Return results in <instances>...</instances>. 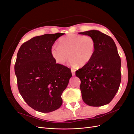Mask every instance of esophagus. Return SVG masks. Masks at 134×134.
I'll list each match as a JSON object with an SVG mask.
<instances>
[{"label": "esophagus", "mask_w": 134, "mask_h": 134, "mask_svg": "<svg viewBox=\"0 0 134 134\" xmlns=\"http://www.w3.org/2000/svg\"><path fill=\"white\" fill-rule=\"evenodd\" d=\"M71 73H72V76H74L75 74V70H74V69H71Z\"/></svg>", "instance_id": "1"}]
</instances>
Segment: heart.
Instances as JSON below:
<instances>
[{
	"instance_id": "b5f03b06",
	"label": "heart",
	"mask_w": 134,
	"mask_h": 134,
	"mask_svg": "<svg viewBox=\"0 0 134 134\" xmlns=\"http://www.w3.org/2000/svg\"><path fill=\"white\" fill-rule=\"evenodd\" d=\"M96 50V42L90 36L69 34L61 38L59 46L51 48L52 57L55 62L64 64L69 58V64L72 68L86 65L94 57Z\"/></svg>"
}]
</instances>
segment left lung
Returning a JSON list of instances; mask_svg holds the SVG:
<instances>
[{"mask_svg": "<svg viewBox=\"0 0 134 134\" xmlns=\"http://www.w3.org/2000/svg\"><path fill=\"white\" fill-rule=\"evenodd\" d=\"M79 34L92 36L96 42L94 57L75 72L80 80L82 99L88 106H102L111 102L119 89L121 59L110 36L97 30Z\"/></svg>", "mask_w": 134, "mask_h": 134, "instance_id": "obj_1", "label": "left lung"}]
</instances>
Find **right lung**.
<instances>
[{"label":"right lung","mask_w":134,"mask_h":134,"mask_svg":"<svg viewBox=\"0 0 134 134\" xmlns=\"http://www.w3.org/2000/svg\"><path fill=\"white\" fill-rule=\"evenodd\" d=\"M63 33L36 36L23 43L14 65L18 88L27 104L38 112L56 110L63 103L62 95L72 74L71 70L56 64L51 48Z\"/></svg>","instance_id":"add662e5"}]
</instances>
